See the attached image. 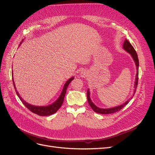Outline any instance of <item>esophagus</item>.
<instances>
[{
	"label": "esophagus",
	"mask_w": 155,
	"mask_h": 155,
	"mask_svg": "<svg viewBox=\"0 0 155 155\" xmlns=\"http://www.w3.org/2000/svg\"><path fill=\"white\" fill-rule=\"evenodd\" d=\"M81 76L83 78H85L87 76V72L86 70H83V71L81 72Z\"/></svg>",
	"instance_id": "1"
}]
</instances>
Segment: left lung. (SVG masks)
<instances>
[{
    "label": "left lung",
    "instance_id": "left-lung-1",
    "mask_svg": "<svg viewBox=\"0 0 155 155\" xmlns=\"http://www.w3.org/2000/svg\"><path fill=\"white\" fill-rule=\"evenodd\" d=\"M124 48L129 52L131 55H132V57L134 61L135 64H136V66H137V75H136V80H135V83H134V92H133V96L131 97L129 100L127 101L125 103H124V104L121 105L120 106L118 107H113V108H110V109H100V108H98L97 107H96L94 104H93V103L91 101V98H90V92H89L88 89L87 91V100L89 105H90L92 109V110L97 112V113H99V114H112V113H114V112H118L119 110H120L121 109H123V108L128 104L129 102V100L130 99H132L133 97L134 96V94L136 92V91H137V85H138V67H139V60L138 58V55L137 54V51L134 50V48H133V46L131 45V44L129 43V42L125 39L124 41Z\"/></svg>",
    "mask_w": 155,
    "mask_h": 155
}]
</instances>
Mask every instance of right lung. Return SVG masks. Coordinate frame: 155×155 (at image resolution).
Here are the masks:
<instances>
[{
	"instance_id": "right-lung-1",
	"label": "right lung",
	"mask_w": 155,
	"mask_h": 155,
	"mask_svg": "<svg viewBox=\"0 0 155 155\" xmlns=\"http://www.w3.org/2000/svg\"><path fill=\"white\" fill-rule=\"evenodd\" d=\"M73 79H74V78L72 77V78H70V79H68V80L66 82V83L64 84L62 93L61 94V95H60L58 99V100L56 101L55 102H54V104H52L49 106H46V107H37V106H34V105H31L27 104L26 101H25L24 100L22 99L21 97L19 96V94H18V92L16 90L15 83H14L13 79L12 78L14 88H15V91H16V93H17L18 97L20 98V100L22 102V104H24L25 106L27 107V109H29L31 112H34V113H35L37 115H39V116H49V115H51V114H53L55 113V112L58 110L59 108L61 107L63 103V101H64L65 94H66V92H67V87L70 84V83L73 80Z\"/></svg>"
}]
</instances>
